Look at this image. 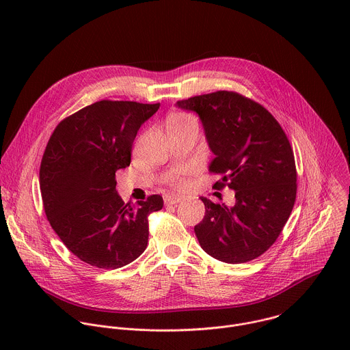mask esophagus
Wrapping results in <instances>:
<instances>
[{
    "label": "esophagus",
    "instance_id": "obj_1",
    "mask_svg": "<svg viewBox=\"0 0 350 350\" xmlns=\"http://www.w3.org/2000/svg\"><path fill=\"white\" fill-rule=\"evenodd\" d=\"M163 201H165V205H176V204L181 202V198L176 196V195H172V193H166L163 196Z\"/></svg>",
    "mask_w": 350,
    "mask_h": 350
}]
</instances>
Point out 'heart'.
Here are the masks:
<instances>
[{"mask_svg": "<svg viewBox=\"0 0 350 350\" xmlns=\"http://www.w3.org/2000/svg\"><path fill=\"white\" fill-rule=\"evenodd\" d=\"M189 123H196L193 120L192 116L189 115H184V113H178V115H173L169 120H167V129H172V127H180V126H185V124H189ZM172 183L174 185H181L183 184V173H177L172 177Z\"/></svg>", "mask_w": 350, "mask_h": 350, "instance_id": "obj_1", "label": "heart"}]
</instances>
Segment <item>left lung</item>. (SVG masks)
Listing matches in <instances>:
<instances>
[{
	"label": "left lung",
	"instance_id": "obj_1",
	"mask_svg": "<svg viewBox=\"0 0 350 350\" xmlns=\"http://www.w3.org/2000/svg\"><path fill=\"white\" fill-rule=\"evenodd\" d=\"M202 123L215 158V184L235 192L234 206L201 196L204 220L195 234L212 258L237 265L256 259L274 243L296 198V169L291 144L273 115L232 91L192 96L176 104Z\"/></svg>",
	"mask_w": 350,
	"mask_h": 350
}]
</instances>
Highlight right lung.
Returning <instances> with one entry per match:
<instances>
[{
    "mask_svg": "<svg viewBox=\"0 0 350 350\" xmlns=\"http://www.w3.org/2000/svg\"><path fill=\"white\" fill-rule=\"evenodd\" d=\"M159 104L99 101L62 120L40 166L46 219L69 251L98 269L135 260L148 243V215L163 208L161 195L124 204L115 173L131 162L139 127Z\"/></svg>",
    "mask_w": 350,
    "mask_h": 350,
    "instance_id": "1",
    "label": "right lung"
}]
</instances>
